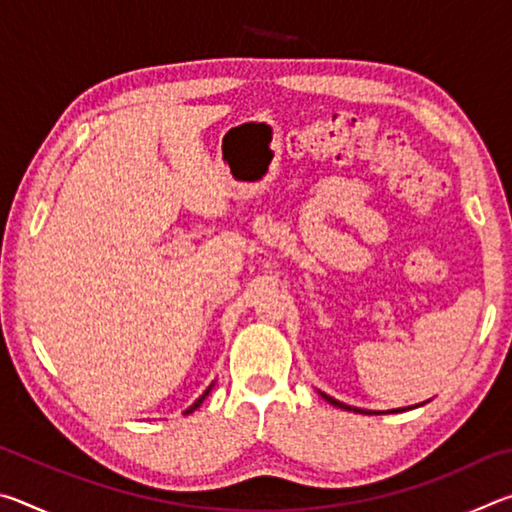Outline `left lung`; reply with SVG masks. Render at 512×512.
Returning a JSON list of instances; mask_svg holds the SVG:
<instances>
[{"instance_id":"obj_1","label":"left lung","mask_w":512,"mask_h":512,"mask_svg":"<svg viewBox=\"0 0 512 512\" xmlns=\"http://www.w3.org/2000/svg\"><path fill=\"white\" fill-rule=\"evenodd\" d=\"M325 397V400L329 402V404H334V406H339V409H343V411H354V413H366V415H370L372 411H363V409H357V406H348V404H343V402H339V400H334V397H329V395H325V393H320ZM400 411H406V409H393V411H388V413H400Z\"/></svg>"}]
</instances>
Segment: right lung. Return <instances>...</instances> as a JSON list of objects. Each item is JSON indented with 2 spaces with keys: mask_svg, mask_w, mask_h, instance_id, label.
<instances>
[{
  "mask_svg": "<svg viewBox=\"0 0 512 512\" xmlns=\"http://www.w3.org/2000/svg\"><path fill=\"white\" fill-rule=\"evenodd\" d=\"M210 391H212V386H210V388H207V391H205V393H203L201 397H198V400H196V402H194L192 406H189V409L185 411V415H189V413H194V411L198 409V406H201V404H203V400H205V397H207V395H210Z\"/></svg>",
  "mask_w": 512,
  "mask_h": 512,
  "instance_id": "add662e5",
  "label": "right lung"
}]
</instances>
